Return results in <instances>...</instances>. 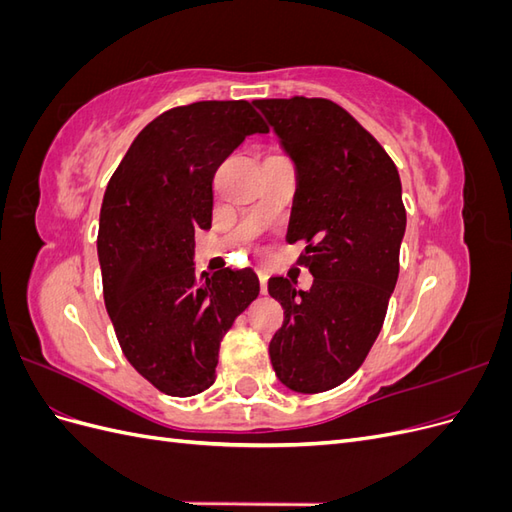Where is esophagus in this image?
<instances>
[{"instance_id":"34e87169","label":"esophagus","mask_w":512,"mask_h":512,"mask_svg":"<svg viewBox=\"0 0 512 512\" xmlns=\"http://www.w3.org/2000/svg\"><path fill=\"white\" fill-rule=\"evenodd\" d=\"M258 280H260V290H262V294H267V280H269V275H267V271H258Z\"/></svg>"}]
</instances>
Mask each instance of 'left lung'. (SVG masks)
<instances>
[{
	"mask_svg": "<svg viewBox=\"0 0 512 512\" xmlns=\"http://www.w3.org/2000/svg\"><path fill=\"white\" fill-rule=\"evenodd\" d=\"M297 170L286 241H307L299 258L314 286L282 275L269 294L284 324L269 344L284 386L322 393L359 369L382 329L406 232L393 160L342 106L324 98L256 100Z\"/></svg>",
	"mask_w": 512,
	"mask_h": 512,
	"instance_id": "left-lung-1",
	"label": "left lung"
}]
</instances>
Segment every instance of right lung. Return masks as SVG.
Returning <instances> with one entry per match:
<instances>
[{
	"label": "right lung",
	"instance_id": "obj_1",
	"mask_svg": "<svg viewBox=\"0 0 512 512\" xmlns=\"http://www.w3.org/2000/svg\"><path fill=\"white\" fill-rule=\"evenodd\" d=\"M267 132L245 100L170 108L134 138L106 185V312L128 363L170 397L209 389L222 337L260 292L247 267L198 277L194 232L211 228L215 170L247 136Z\"/></svg>",
	"mask_w": 512,
	"mask_h": 512
}]
</instances>
